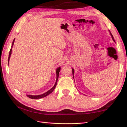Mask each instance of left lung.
I'll return each mask as SVG.
<instances>
[{
  "mask_svg": "<svg viewBox=\"0 0 127 127\" xmlns=\"http://www.w3.org/2000/svg\"><path fill=\"white\" fill-rule=\"evenodd\" d=\"M109 32H110V35H111V37H112L113 40L115 42L114 39V37H113V36L112 35V34L111 33V32H110V31H109ZM72 73H73V78H74V69H73V68H72Z\"/></svg>",
  "mask_w": 127,
  "mask_h": 127,
  "instance_id": "8db88e82",
  "label": "left lung"
}]
</instances>
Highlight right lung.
Returning <instances> with one entry per match:
<instances>
[{
  "label": "right lung",
  "mask_w": 127,
  "mask_h": 127,
  "mask_svg": "<svg viewBox=\"0 0 127 127\" xmlns=\"http://www.w3.org/2000/svg\"><path fill=\"white\" fill-rule=\"evenodd\" d=\"M14 40H15V38L13 40V41L11 48H12L13 46V44H14ZM11 54H12V49L10 50L9 54V57H8V64H9V59H10V55H11ZM60 70H61V67L58 68L57 69H56V74H57V79H56V82H55V83L54 86L52 88H51L50 90H49V91H48L46 92H45L44 94H42L41 95H27V97H29L30 98H32V99H38V98H41L46 97V96H48V95L51 94V92H52L54 91V90L55 89L56 86H57L58 79V78H59V75Z\"/></svg>",
  "instance_id": "obj_1"
}]
</instances>
